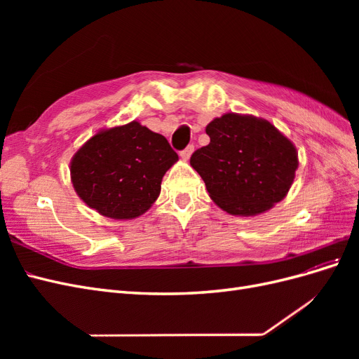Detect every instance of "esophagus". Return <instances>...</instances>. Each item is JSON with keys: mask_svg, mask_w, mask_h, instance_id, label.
Returning <instances> with one entry per match:
<instances>
[{"mask_svg": "<svg viewBox=\"0 0 359 359\" xmlns=\"http://www.w3.org/2000/svg\"><path fill=\"white\" fill-rule=\"evenodd\" d=\"M193 151H194V147H193V145H189L186 149H182V151H181L180 156H181V158H182V160H189V158H190V156L193 154Z\"/></svg>", "mask_w": 359, "mask_h": 359, "instance_id": "esophagus-1", "label": "esophagus"}]
</instances>
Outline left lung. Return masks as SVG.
Returning a JSON list of instances; mask_svg holds the SVG:
<instances>
[{"instance_id": "8db88e82", "label": "left lung", "mask_w": 359, "mask_h": 359, "mask_svg": "<svg viewBox=\"0 0 359 359\" xmlns=\"http://www.w3.org/2000/svg\"><path fill=\"white\" fill-rule=\"evenodd\" d=\"M210 144L190 165L215 205L232 215L262 214L286 198L298 169V151L264 118L224 114L205 128Z\"/></svg>"}]
</instances>
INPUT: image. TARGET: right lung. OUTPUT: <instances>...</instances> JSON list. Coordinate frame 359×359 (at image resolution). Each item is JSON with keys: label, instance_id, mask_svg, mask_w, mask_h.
<instances>
[{"label": "right lung", "instance_id": "1", "mask_svg": "<svg viewBox=\"0 0 359 359\" xmlns=\"http://www.w3.org/2000/svg\"><path fill=\"white\" fill-rule=\"evenodd\" d=\"M177 161L165 136L132 121L86 140L70 161V178L90 208L114 220H132L157 201L161 180Z\"/></svg>", "mask_w": 359, "mask_h": 359}]
</instances>
